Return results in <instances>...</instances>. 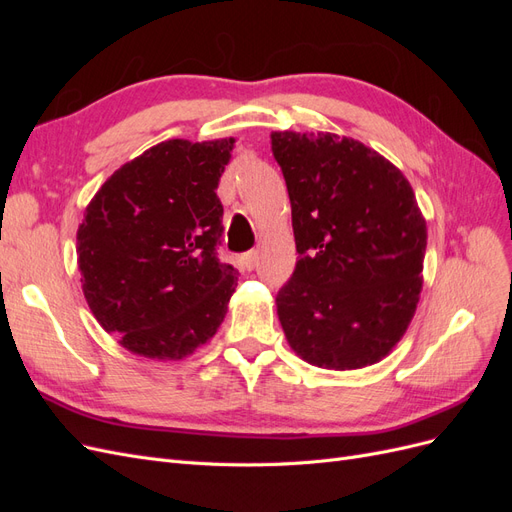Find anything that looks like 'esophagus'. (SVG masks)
Returning <instances> with one entry per match:
<instances>
[{
  "mask_svg": "<svg viewBox=\"0 0 512 512\" xmlns=\"http://www.w3.org/2000/svg\"><path fill=\"white\" fill-rule=\"evenodd\" d=\"M239 262H241V267H243L245 271H252V269L258 265V252H256V250H252V252H245V254H241Z\"/></svg>",
  "mask_w": 512,
  "mask_h": 512,
  "instance_id": "1",
  "label": "esophagus"
}]
</instances>
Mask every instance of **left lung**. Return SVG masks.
I'll return each instance as SVG.
<instances>
[{"instance_id": "left-lung-1", "label": "left lung", "mask_w": 512, "mask_h": 512, "mask_svg": "<svg viewBox=\"0 0 512 512\" xmlns=\"http://www.w3.org/2000/svg\"><path fill=\"white\" fill-rule=\"evenodd\" d=\"M299 260L275 297L290 348L324 369L374 365L423 288L427 226L401 170L354 138L273 132Z\"/></svg>"}]
</instances>
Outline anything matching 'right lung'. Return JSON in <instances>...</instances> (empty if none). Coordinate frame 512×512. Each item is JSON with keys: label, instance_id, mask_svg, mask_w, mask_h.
<instances>
[{"label": "right lung", "instance_id": "obj_1", "mask_svg": "<svg viewBox=\"0 0 512 512\" xmlns=\"http://www.w3.org/2000/svg\"><path fill=\"white\" fill-rule=\"evenodd\" d=\"M235 138L164 141L104 181L76 232L83 292L102 329L149 359L177 361L211 339L235 292L220 262L218 183Z\"/></svg>", "mask_w": 512, "mask_h": 512}]
</instances>
